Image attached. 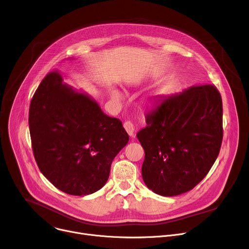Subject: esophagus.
Masks as SVG:
<instances>
[{"label":"esophagus","instance_id":"1","mask_svg":"<svg viewBox=\"0 0 249 249\" xmlns=\"http://www.w3.org/2000/svg\"><path fill=\"white\" fill-rule=\"evenodd\" d=\"M124 128L126 130V132L128 133V135L130 137H133L134 136V131H135V126L134 124L131 122V121H126L124 123Z\"/></svg>","mask_w":249,"mask_h":249}]
</instances>
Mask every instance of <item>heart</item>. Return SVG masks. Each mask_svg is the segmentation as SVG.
Wrapping results in <instances>:
<instances>
[{
    "instance_id": "obj_1",
    "label": "heart",
    "mask_w": 249,
    "mask_h": 249,
    "mask_svg": "<svg viewBox=\"0 0 249 249\" xmlns=\"http://www.w3.org/2000/svg\"><path fill=\"white\" fill-rule=\"evenodd\" d=\"M110 96L112 97V99L116 100V101H119L123 98V93L121 90H119L118 89L116 88H112L110 89Z\"/></svg>"
}]
</instances>
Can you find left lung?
<instances>
[{"label": "left lung", "mask_w": 249, "mask_h": 249, "mask_svg": "<svg viewBox=\"0 0 249 249\" xmlns=\"http://www.w3.org/2000/svg\"><path fill=\"white\" fill-rule=\"evenodd\" d=\"M147 126L137 133L145 150L142 176L156 194L193 189L216 161L223 140V103L216 87H191L158 96Z\"/></svg>", "instance_id": "obj_1"}]
</instances>
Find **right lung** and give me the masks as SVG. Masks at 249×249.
<instances>
[{"instance_id": "1", "label": "right lung", "mask_w": 249, "mask_h": 249, "mask_svg": "<svg viewBox=\"0 0 249 249\" xmlns=\"http://www.w3.org/2000/svg\"><path fill=\"white\" fill-rule=\"evenodd\" d=\"M33 155L46 178L59 190L89 195L107 181L111 162L127 145L122 122L107 116L88 93L49 73L29 106Z\"/></svg>"}]
</instances>
